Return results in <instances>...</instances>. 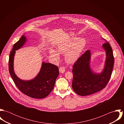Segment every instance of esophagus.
<instances>
[{
    "mask_svg": "<svg viewBox=\"0 0 124 124\" xmlns=\"http://www.w3.org/2000/svg\"><path fill=\"white\" fill-rule=\"evenodd\" d=\"M65 71V67H61L59 68V71L61 73H64Z\"/></svg>",
    "mask_w": 124,
    "mask_h": 124,
    "instance_id": "obj_1",
    "label": "esophagus"
}]
</instances>
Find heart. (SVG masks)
Instances as JSON below:
<instances>
[{
  "label": "heart",
  "mask_w": 124,
  "mask_h": 124,
  "mask_svg": "<svg viewBox=\"0 0 124 124\" xmlns=\"http://www.w3.org/2000/svg\"><path fill=\"white\" fill-rule=\"evenodd\" d=\"M86 41L84 38L73 37L58 44L57 51L50 49L49 54L55 62L60 60L59 54H65V60L69 63H74L80 57L85 48Z\"/></svg>",
  "instance_id": "heart-1"
}]
</instances>
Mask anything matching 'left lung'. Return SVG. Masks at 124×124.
<instances>
[{
	"label": "left lung",
	"mask_w": 124,
	"mask_h": 124,
	"mask_svg": "<svg viewBox=\"0 0 124 124\" xmlns=\"http://www.w3.org/2000/svg\"><path fill=\"white\" fill-rule=\"evenodd\" d=\"M106 51L105 67L101 73H95L91 68V52L86 51L73 65L72 88L78 95H88L104 88L108 84L113 68L114 58L112 48L108 42L102 45Z\"/></svg>",
	"instance_id": "1"
}]
</instances>
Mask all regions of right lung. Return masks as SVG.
Returning <instances> with one entry per match:
<instances>
[{
	"label": "right lung",
	"mask_w": 124,
	"mask_h": 124,
	"mask_svg": "<svg viewBox=\"0 0 124 124\" xmlns=\"http://www.w3.org/2000/svg\"><path fill=\"white\" fill-rule=\"evenodd\" d=\"M26 41V37L22 35L14 44L9 57V72L15 84L22 93L31 98H43L47 96L53 90L59 74V68L51 63L43 62L40 70L34 79L25 81L19 78L14 71V58L15 51L20 49Z\"/></svg>",
	"instance_id": "1"
}]
</instances>
